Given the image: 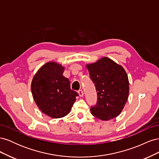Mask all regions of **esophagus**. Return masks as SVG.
Returning <instances> with one entry per match:
<instances>
[{
  "instance_id": "obj_1",
  "label": "esophagus",
  "mask_w": 159,
  "mask_h": 159,
  "mask_svg": "<svg viewBox=\"0 0 159 159\" xmlns=\"http://www.w3.org/2000/svg\"><path fill=\"white\" fill-rule=\"evenodd\" d=\"M78 94L80 95V97H84V92H83L82 90L78 91Z\"/></svg>"
}]
</instances>
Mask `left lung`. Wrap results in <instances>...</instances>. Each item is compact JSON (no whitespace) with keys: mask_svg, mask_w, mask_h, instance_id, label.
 Returning a JSON list of instances; mask_svg holds the SVG:
<instances>
[{"mask_svg":"<svg viewBox=\"0 0 159 159\" xmlns=\"http://www.w3.org/2000/svg\"><path fill=\"white\" fill-rule=\"evenodd\" d=\"M85 66L98 94L97 105L91 107V114L102 121L117 117L125 107L129 93L125 70L107 57Z\"/></svg>","mask_w":159,"mask_h":159,"instance_id":"1","label":"left lung"}]
</instances>
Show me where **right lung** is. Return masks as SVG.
<instances>
[{
  "mask_svg": "<svg viewBox=\"0 0 159 159\" xmlns=\"http://www.w3.org/2000/svg\"><path fill=\"white\" fill-rule=\"evenodd\" d=\"M64 67L47 62L37 71L31 83L34 100L41 111L52 118L65 117L71 111L78 93L70 88V81L63 75Z\"/></svg>",
  "mask_w": 159,
  "mask_h": 159,
  "instance_id": "right-lung-1",
  "label": "right lung"
}]
</instances>
